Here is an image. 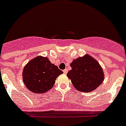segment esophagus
Returning a JSON list of instances; mask_svg holds the SVG:
<instances>
[{"label": "esophagus", "mask_w": 126, "mask_h": 126, "mask_svg": "<svg viewBox=\"0 0 126 126\" xmlns=\"http://www.w3.org/2000/svg\"><path fill=\"white\" fill-rule=\"evenodd\" d=\"M63 73H65V74H67V72H68V71H67V69H64V70H63Z\"/></svg>", "instance_id": "obj_1"}]
</instances>
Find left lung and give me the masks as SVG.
Wrapping results in <instances>:
<instances>
[{"instance_id": "obj_1", "label": "left lung", "mask_w": 126, "mask_h": 126, "mask_svg": "<svg viewBox=\"0 0 126 126\" xmlns=\"http://www.w3.org/2000/svg\"><path fill=\"white\" fill-rule=\"evenodd\" d=\"M72 68L67 77L77 90L84 92H92L102 84L104 73L97 61L86 54L71 63Z\"/></svg>"}]
</instances>
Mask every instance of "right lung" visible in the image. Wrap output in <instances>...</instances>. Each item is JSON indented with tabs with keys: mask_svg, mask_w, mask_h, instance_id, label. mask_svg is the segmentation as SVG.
<instances>
[{
	"mask_svg": "<svg viewBox=\"0 0 126 126\" xmlns=\"http://www.w3.org/2000/svg\"><path fill=\"white\" fill-rule=\"evenodd\" d=\"M63 73L47 57L38 56L31 59L23 71V80L29 91L43 94L53 86L58 76Z\"/></svg>",
	"mask_w": 126,
	"mask_h": 126,
	"instance_id": "right-lung-1",
	"label": "right lung"
}]
</instances>
